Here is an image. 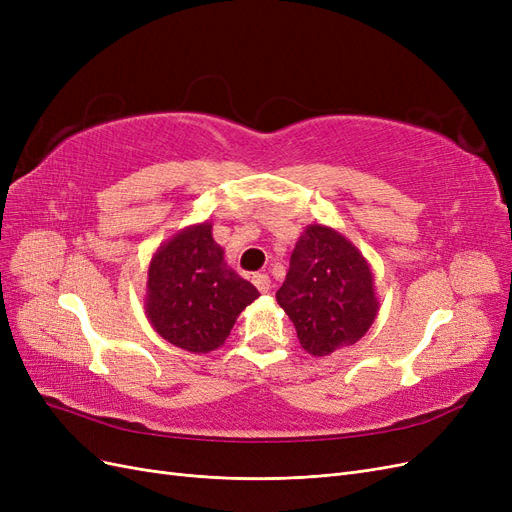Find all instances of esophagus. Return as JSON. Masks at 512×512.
Listing matches in <instances>:
<instances>
[{
	"mask_svg": "<svg viewBox=\"0 0 512 512\" xmlns=\"http://www.w3.org/2000/svg\"><path fill=\"white\" fill-rule=\"evenodd\" d=\"M252 282H254V286H256L262 294L269 292V288H271V280H269L267 273H256V275H252Z\"/></svg>",
	"mask_w": 512,
	"mask_h": 512,
	"instance_id": "esophagus-1",
	"label": "esophagus"
}]
</instances>
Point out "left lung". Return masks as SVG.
<instances>
[{
  "mask_svg": "<svg viewBox=\"0 0 512 512\" xmlns=\"http://www.w3.org/2000/svg\"><path fill=\"white\" fill-rule=\"evenodd\" d=\"M275 297L297 329L303 350L312 356H327L359 342L380 307L363 254L322 224L303 230Z\"/></svg>",
  "mask_w": 512,
  "mask_h": 512,
  "instance_id": "left-lung-1",
  "label": "left lung"
}]
</instances>
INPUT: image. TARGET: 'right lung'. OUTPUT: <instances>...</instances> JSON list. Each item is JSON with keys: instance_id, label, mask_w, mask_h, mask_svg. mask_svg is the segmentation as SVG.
<instances>
[{"instance_id": "1", "label": "right lung", "mask_w": 512, "mask_h": 512, "mask_svg": "<svg viewBox=\"0 0 512 512\" xmlns=\"http://www.w3.org/2000/svg\"><path fill=\"white\" fill-rule=\"evenodd\" d=\"M258 297L254 284L226 265L209 222L183 228L149 262L145 309L151 327L194 354L220 348L237 316Z\"/></svg>"}]
</instances>
